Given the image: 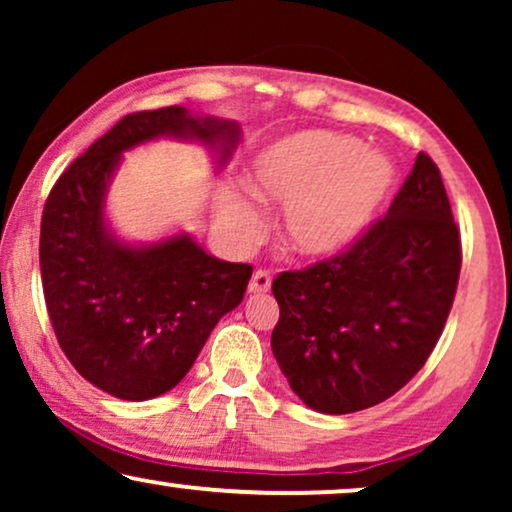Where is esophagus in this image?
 <instances>
[{
    "label": "esophagus",
    "mask_w": 512,
    "mask_h": 512,
    "mask_svg": "<svg viewBox=\"0 0 512 512\" xmlns=\"http://www.w3.org/2000/svg\"><path fill=\"white\" fill-rule=\"evenodd\" d=\"M270 272L268 270H256L254 277L249 282V293H268L270 291Z\"/></svg>",
    "instance_id": "obj_1"
}]
</instances>
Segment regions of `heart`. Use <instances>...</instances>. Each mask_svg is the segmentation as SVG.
Instances as JSON below:
<instances>
[{"label":"heart","instance_id":"heart-1","mask_svg":"<svg viewBox=\"0 0 512 512\" xmlns=\"http://www.w3.org/2000/svg\"><path fill=\"white\" fill-rule=\"evenodd\" d=\"M394 184L391 158L363 149L361 139L328 130L277 139L247 172V188L258 202L284 205L279 235L286 249L307 261L333 258L359 242ZM250 196L228 191L219 205L223 226L240 244H254L263 233L261 207Z\"/></svg>","mask_w":512,"mask_h":512}]
</instances>
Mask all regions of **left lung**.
Masks as SVG:
<instances>
[{"instance_id":"left-lung-1","label":"left lung","mask_w":512,"mask_h":512,"mask_svg":"<svg viewBox=\"0 0 512 512\" xmlns=\"http://www.w3.org/2000/svg\"><path fill=\"white\" fill-rule=\"evenodd\" d=\"M461 240L440 170L426 153L342 254L272 282V354L307 408L347 415L387 401L429 359L452 310Z\"/></svg>"}]
</instances>
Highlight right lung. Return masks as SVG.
Wrapping results in <instances>:
<instances>
[{
    "label": "right lung",
    "mask_w": 512,
    "mask_h": 512,
    "mask_svg": "<svg viewBox=\"0 0 512 512\" xmlns=\"http://www.w3.org/2000/svg\"><path fill=\"white\" fill-rule=\"evenodd\" d=\"M163 135L198 139L223 165L240 125L184 107L123 116L60 174L41 216V284L55 338L79 375L123 401L177 387L251 279V265L221 261L186 233L139 247L111 233L104 200L123 153Z\"/></svg>",
    "instance_id": "right-lung-1"
}]
</instances>
